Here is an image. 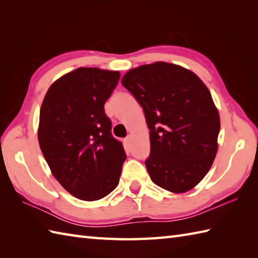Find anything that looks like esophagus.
<instances>
[{
    "label": "esophagus",
    "mask_w": 258,
    "mask_h": 258,
    "mask_svg": "<svg viewBox=\"0 0 258 258\" xmlns=\"http://www.w3.org/2000/svg\"><path fill=\"white\" fill-rule=\"evenodd\" d=\"M131 141H132V136L128 135L127 138H126V142H127V143H131Z\"/></svg>",
    "instance_id": "obj_1"
}]
</instances>
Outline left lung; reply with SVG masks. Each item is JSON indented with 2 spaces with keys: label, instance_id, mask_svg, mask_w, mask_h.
<instances>
[{
  "label": "left lung",
  "instance_id": "left-lung-1",
  "mask_svg": "<svg viewBox=\"0 0 258 258\" xmlns=\"http://www.w3.org/2000/svg\"><path fill=\"white\" fill-rule=\"evenodd\" d=\"M122 84L144 109L152 182L175 194L194 188L218 150L220 114L207 86L194 72L167 62L130 70Z\"/></svg>",
  "mask_w": 258,
  "mask_h": 258
}]
</instances>
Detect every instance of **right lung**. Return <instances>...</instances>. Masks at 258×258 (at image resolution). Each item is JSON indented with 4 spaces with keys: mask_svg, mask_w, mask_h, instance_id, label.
Wrapping results in <instances>:
<instances>
[{
    "mask_svg": "<svg viewBox=\"0 0 258 258\" xmlns=\"http://www.w3.org/2000/svg\"><path fill=\"white\" fill-rule=\"evenodd\" d=\"M118 71L79 68L48 87L37 138L51 173L82 201L101 200L118 185L126 158L111 135L104 104L116 87Z\"/></svg>",
    "mask_w": 258,
    "mask_h": 258,
    "instance_id": "1",
    "label": "right lung"
}]
</instances>
